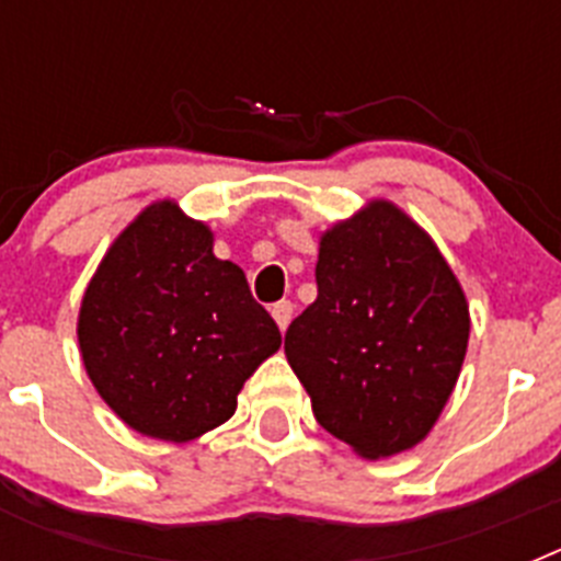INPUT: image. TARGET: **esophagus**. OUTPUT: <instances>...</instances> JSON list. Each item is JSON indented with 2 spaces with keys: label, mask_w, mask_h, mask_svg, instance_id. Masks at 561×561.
Returning <instances> with one entry per match:
<instances>
[{
  "label": "esophagus",
  "mask_w": 561,
  "mask_h": 561,
  "mask_svg": "<svg viewBox=\"0 0 561 561\" xmlns=\"http://www.w3.org/2000/svg\"><path fill=\"white\" fill-rule=\"evenodd\" d=\"M291 314H295V306L289 300H280V304L272 306V317H275V323L280 331H286V325L291 323Z\"/></svg>",
  "instance_id": "obj_1"
}]
</instances>
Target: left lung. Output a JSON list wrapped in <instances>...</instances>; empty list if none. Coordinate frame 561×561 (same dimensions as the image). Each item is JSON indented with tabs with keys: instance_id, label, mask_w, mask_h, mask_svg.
I'll return each mask as SVG.
<instances>
[{
	"instance_id": "left-lung-1",
	"label": "left lung",
	"mask_w": 561,
	"mask_h": 561,
	"mask_svg": "<svg viewBox=\"0 0 561 561\" xmlns=\"http://www.w3.org/2000/svg\"><path fill=\"white\" fill-rule=\"evenodd\" d=\"M317 300L286 331V359L320 427L359 458L427 438L458 385L469 304L430 232L370 199L320 236Z\"/></svg>"
}]
</instances>
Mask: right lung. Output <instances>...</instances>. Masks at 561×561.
Masks as SVG:
<instances>
[{
	"label": "right lung",
	"instance_id": "obj_1",
	"mask_svg": "<svg viewBox=\"0 0 561 561\" xmlns=\"http://www.w3.org/2000/svg\"><path fill=\"white\" fill-rule=\"evenodd\" d=\"M78 348L98 396L146 438L187 444L225 424L244 381L280 348L244 270L180 202L142 207L83 291Z\"/></svg>",
	"mask_w": 561,
	"mask_h": 561
}]
</instances>
